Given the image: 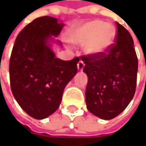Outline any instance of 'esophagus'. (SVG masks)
Masks as SVG:
<instances>
[{
    "instance_id": "34e87169",
    "label": "esophagus",
    "mask_w": 146,
    "mask_h": 146,
    "mask_svg": "<svg viewBox=\"0 0 146 146\" xmlns=\"http://www.w3.org/2000/svg\"><path fill=\"white\" fill-rule=\"evenodd\" d=\"M84 62H82V61H80V62H78V64H77V67H78V70H82L83 69H84Z\"/></svg>"
}]
</instances>
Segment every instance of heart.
Here are the masks:
<instances>
[{
  "label": "heart",
  "mask_w": 146,
  "mask_h": 146,
  "mask_svg": "<svg viewBox=\"0 0 146 146\" xmlns=\"http://www.w3.org/2000/svg\"><path fill=\"white\" fill-rule=\"evenodd\" d=\"M114 37V28L100 20H93L77 26L68 33L70 42L78 45L85 44V52L92 55H100L106 52Z\"/></svg>",
  "instance_id": "obj_1"
}]
</instances>
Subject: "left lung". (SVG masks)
<instances>
[{"mask_svg":"<svg viewBox=\"0 0 146 146\" xmlns=\"http://www.w3.org/2000/svg\"><path fill=\"white\" fill-rule=\"evenodd\" d=\"M115 43L102 54L83 55L88 76L85 100L88 110L102 119L123 112L136 92L138 59L133 40L126 28L116 23Z\"/></svg>","mask_w":146,"mask_h":146,"instance_id":"obj_1","label":"left lung"}]
</instances>
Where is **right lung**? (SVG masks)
<instances>
[{
	"label": "right lung",
	"mask_w": 146,
	"mask_h": 146,
	"mask_svg": "<svg viewBox=\"0 0 146 146\" xmlns=\"http://www.w3.org/2000/svg\"><path fill=\"white\" fill-rule=\"evenodd\" d=\"M63 25L49 16L36 19L19 33L12 49L9 67L11 91L21 108L36 119L58 110L66 85L77 73L79 58L61 60L48 44Z\"/></svg>",
	"instance_id": "1"
}]
</instances>
